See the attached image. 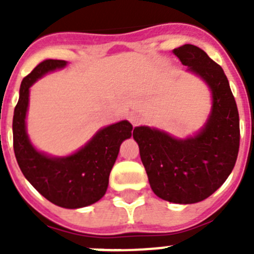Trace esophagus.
Returning a JSON list of instances; mask_svg holds the SVG:
<instances>
[{
	"mask_svg": "<svg viewBox=\"0 0 254 254\" xmlns=\"http://www.w3.org/2000/svg\"><path fill=\"white\" fill-rule=\"evenodd\" d=\"M128 121L132 123V126H137L138 123H140L141 121H142V118H141L140 116H137V114L131 113L128 116Z\"/></svg>",
	"mask_w": 254,
	"mask_h": 254,
	"instance_id": "obj_1",
	"label": "esophagus"
}]
</instances>
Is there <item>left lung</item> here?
Listing matches in <instances>:
<instances>
[{
    "instance_id": "left-lung-1",
    "label": "left lung",
    "mask_w": 254,
    "mask_h": 254,
    "mask_svg": "<svg viewBox=\"0 0 254 254\" xmlns=\"http://www.w3.org/2000/svg\"><path fill=\"white\" fill-rule=\"evenodd\" d=\"M173 53L210 89L207 121L186 138L149 126L134 127L133 138L152 192L169 202L188 205L210 197L230 176L239 151V113L224 69L202 49L185 44Z\"/></svg>"
}]
</instances>
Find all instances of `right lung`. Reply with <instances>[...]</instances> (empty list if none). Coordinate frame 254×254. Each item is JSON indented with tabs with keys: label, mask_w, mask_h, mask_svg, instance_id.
<instances>
[{
	"label": "right lung",
	"mask_w": 254,
	"mask_h": 254,
	"mask_svg": "<svg viewBox=\"0 0 254 254\" xmlns=\"http://www.w3.org/2000/svg\"><path fill=\"white\" fill-rule=\"evenodd\" d=\"M66 66V61L46 60L22 80L13 112V151L24 177L42 196L60 207L81 208L105 194L121 143L131 137L133 127L128 121L107 126L67 156H52L35 149L26 132L30 87L48 72Z\"/></svg>",
	"instance_id": "add662e5"
}]
</instances>
